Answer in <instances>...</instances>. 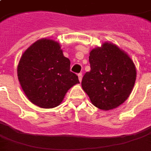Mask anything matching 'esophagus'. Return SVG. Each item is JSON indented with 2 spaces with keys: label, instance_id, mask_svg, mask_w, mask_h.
I'll use <instances>...</instances> for the list:
<instances>
[{
  "label": "esophagus",
  "instance_id": "obj_1",
  "mask_svg": "<svg viewBox=\"0 0 151 151\" xmlns=\"http://www.w3.org/2000/svg\"><path fill=\"white\" fill-rule=\"evenodd\" d=\"M78 79H79V82H82V73H78Z\"/></svg>",
  "mask_w": 151,
  "mask_h": 151
}]
</instances>
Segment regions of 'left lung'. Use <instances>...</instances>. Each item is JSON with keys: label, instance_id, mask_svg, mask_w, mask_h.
<instances>
[{"label": "left lung", "instance_id": "left-lung-1", "mask_svg": "<svg viewBox=\"0 0 151 151\" xmlns=\"http://www.w3.org/2000/svg\"><path fill=\"white\" fill-rule=\"evenodd\" d=\"M91 71L83 76L82 86L92 104L111 110L129 98L136 81V68L126 52L111 43H103L90 52Z\"/></svg>", "mask_w": 151, "mask_h": 151}]
</instances>
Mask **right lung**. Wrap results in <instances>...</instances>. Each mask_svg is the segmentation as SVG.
Wrapping results in <instances>:
<instances>
[{
  "mask_svg": "<svg viewBox=\"0 0 151 151\" xmlns=\"http://www.w3.org/2000/svg\"><path fill=\"white\" fill-rule=\"evenodd\" d=\"M18 78L28 99L42 108L60 104L78 77L70 71V60L60 44L49 39L36 41L22 55Z\"/></svg>",
  "mask_w": 151,
  "mask_h": 151,
  "instance_id": "1",
  "label": "right lung"
}]
</instances>
